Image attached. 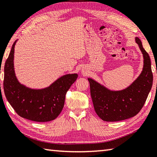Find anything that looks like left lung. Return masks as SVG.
I'll return each mask as SVG.
<instances>
[{
  "mask_svg": "<svg viewBox=\"0 0 157 157\" xmlns=\"http://www.w3.org/2000/svg\"><path fill=\"white\" fill-rule=\"evenodd\" d=\"M136 43L143 55V68L139 76L128 86L113 90L93 78H88L94 110L104 121H124L137 115L151 90L153 75L150 58L138 37H136Z\"/></svg>",
  "mask_w": 157,
  "mask_h": 157,
  "instance_id": "1",
  "label": "left lung"
}]
</instances>
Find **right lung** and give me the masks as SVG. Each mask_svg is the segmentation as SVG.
Instances as JSON below:
<instances>
[{
    "instance_id": "add662e5",
    "label": "right lung",
    "mask_w": 157,
    "mask_h": 157,
    "mask_svg": "<svg viewBox=\"0 0 157 157\" xmlns=\"http://www.w3.org/2000/svg\"><path fill=\"white\" fill-rule=\"evenodd\" d=\"M12 45L4 67L5 94L18 115L35 122L56 119L63 110L65 94L78 78V73H68L58 78L49 86L31 88L20 83L14 69L15 45Z\"/></svg>"
}]
</instances>
